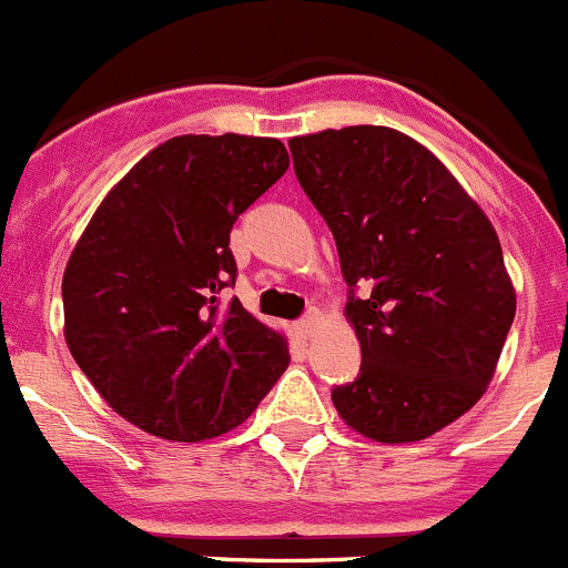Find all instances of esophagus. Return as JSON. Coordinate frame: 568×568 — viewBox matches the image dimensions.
Returning <instances> with one entry per match:
<instances>
[{"label":"esophagus","instance_id":"1","mask_svg":"<svg viewBox=\"0 0 568 568\" xmlns=\"http://www.w3.org/2000/svg\"><path fill=\"white\" fill-rule=\"evenodd\" d=\"M316 322H320V314H316V311H308V316H302V320L296 322V325H294V331L300 333L302 338H308L311 333H314Z\"/></svg>","mask_w":568,"mask_h":568}]
</instances>
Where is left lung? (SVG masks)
Returning a JSON list of instances; mask_svg holds the SVG:
<instances>
[{
	"label": "left lung",
	"instance_id": "1",
	"mask_svg": "<svg viewBox=\"0 0 568 568\" xmlns=\"http://www.w3.org/2000/svg\"><path fill=\"white\" fill-rule=\"evenodd\" d=\"M288 148L336 237L344 314L362 344V373L333 389V406L375 443L432 437L485 395L510 333L516 291L499 235L448 168L400 131L349 125Z\"/></svg>",
	"mask_w": 568,
	"mask_h": 568
}]
</instances>
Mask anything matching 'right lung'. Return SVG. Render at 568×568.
<instances>
[{
  "label": "right lung",
  "instance_id": "right-lung-1",
  "mask_svg": "<svg viewBox=\"0 0 568 568\" xmlns=\"http://www.w3.org/2000/svg\"><path fill=\"white\" fill-rule=\"evenodd\" d=\"M288 171L272 136L184 134L111 187L63 272V336L105 404L176 443L241 426L288 367V344L235 285L230 232Z\"/></svg>",
  "mask_w": 568,
  "mask_h": 568
}]
</instances>
